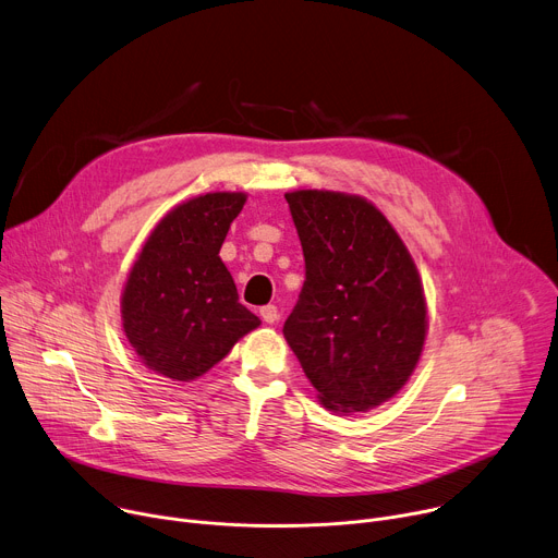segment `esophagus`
<instances>
[{"label":"esophagus","mask_w":558,"mask_h":558,"mask_svg":"<svg viewBox=\"0 0 558 558\" xmlns=\"http://www.w3.org/2000/svg\"><path fill=\"white\" fill-rule=\"evenodd\" d=\"M260 317H263V320H265L267 325H276V323H278V317H280L278 306H276V304H267V306H263V308H260Z\"/></svg>","instance_id":"1"}]
</instances>
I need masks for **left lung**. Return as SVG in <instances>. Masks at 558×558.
Returning a JSON list of instances; mask_svg holds the SVG:
<instances>
[{
  "label": "left lung",
  "instance_id": "8db88e82",
  "mask_svg": "<svg viewBox=\"0 0 558 558\" xmlns=\"http://www.w3.org/2000/svg\"><path fill=\"white\" fill-rule=\"evenodd\" d=\"M304 254V284L284 338L333 413H366L413 375L428 331L420 271L366 198L329 190L284 194Z\"/></svg>",
  "mask_w": 558,
  "mask_h": 558
}]
</instances>
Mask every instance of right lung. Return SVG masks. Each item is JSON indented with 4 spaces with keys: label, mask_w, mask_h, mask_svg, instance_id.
Segmentation results:
<instances>
[{
    "label": "right lung",
    "mask_w": 558,
    "mask_h": 558,
    "mask_svg": "<svg viewBox=\"0 0 558 558\" xmlns=\"http://www.w3.org/2000/svg\"><path fill=\"white\" fill-rule=\"evenodd\" d=\"M247 194L211 192L168 211L147 235L121 295L123 331L138 360L174 381H192L260 327L238 302L218 252Z\"/></svg>",
    "instance_id": "1"
}]
</instances>
